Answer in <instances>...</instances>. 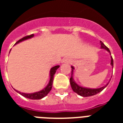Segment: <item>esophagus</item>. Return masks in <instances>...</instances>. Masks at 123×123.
Returning a JSON list of instances; mask_svg holds the SVG:
<instances>
[{"instance_id": "1", "label": "esophagus", "mask_w": 123, "mask_h": 123, "mask_svg": "<svg viewBox=\"0 0 123 123\" xmlns=\"http://www.w3.org/2000/svg\"><path fill=\"white\" fill-rule=\"evenodd\" d=\"M71 62V60L69 59H63L62 61V62H66V63H70Z\"/></svg>"}]
</instances>
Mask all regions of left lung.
Instances as JSON below:
<instances>
[{
	"label": "left lung",
	"instance_id": "8db88e82",
	"mask_svg": "<svg viewBox=\"0 0 123 123\" xmlns=\"http://www.w3.org/2000/svg\"><path fill=\"white\" fill-rule=\"evenodd\" d=\"M100 44H101V48L102 49H105L109 52V54H111V52L109 48H107V46H105L104 43L102 41H100ZM111 66L113 67L114 65V62H113V59L111 56ZM71 76L70 78V84H71V87L72 88V89L75 92L78 94L79 95L81 96L82 97H89V96H94L96 94L99 93L101 91H102L107 86V85L109 84V83H107L105 86L103 87H101L100 88H96V89H92V88H87V87H82V86H79L78 84L75 82V81L73 79V70H74V67L71 66Z\"/></svg>",
	"mask_w": 123,
	"mask_h": 123
}]
</instances>
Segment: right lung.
Instances as JSON below:
<instances>
[{
  "instance_id": "right-lung-1",
  "label": "right lung",
  "mask_w": 123,
  "mask_h": 123,
  "mask_svg": "<svg viewBox=\"0 0 123 123\" xmlns=\"http://www.w3.org/2000/svg\"><path fill=\"white\" fill-rule=\"evenodd\" d=\"M34 36V34H31L30 36H27L25 37H23L22 39H20V40H18L17 42L15 43V44H18L19 43L22 42V41H24L25 40H27L28 39H31L32 37H33ZM60 67V66L57 65L55 66H54L53 68H52L50 69V80L48 82V85L44 88L42 90L36 92H33V93H24V92H21L20 91H18L17 90L14 89L18 93H19L20 94H21L22 96H23L24 97L27 98H29V99H42L43 98L45 97L48 93L49 92L51 91L52 87V84H53V80H54V77L55 73L57 69Z\"/></svg>"
}]
</instances>
